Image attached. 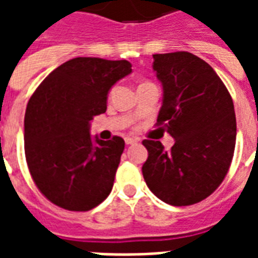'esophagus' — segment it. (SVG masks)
<instances>
[{
  "instance_id": "34e87169",
  "label": "esophagus",
  "mask_w": 258,
  "mask_h": 258,
  "mask_svg": "<svg viewBox=\"0 0 258 258\" xmlns=\"http://www.w3.org/2000/svg\"><path fill=\"white\" fill-rule=\"evenodd\" d=\"M124 141H125V145H135V143H137V142H138V139H135V138L127 137L124 139Z\"/></svg>"
}]
</instances>
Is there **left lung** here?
I'll return each instance as SVG.
<instances>
[{"instance_id":"1","label":"left lung","mask_w":258,"mask_h":258,"mask_svg":"<svg viewBox=\"0 0 258 258\" xmlns=\"http://www.w3.org/2000/svg\"><path fill=\"white\" fill-rule=\"evenodd\" d=\"M153 70L163 87L157 125L175 139L167 151L145 139L142 167L149 188L166 204L188 206L208 198L224 180L236 146V113L216 71L188 52L154 54Z\"/></svg>"}]
</instances>
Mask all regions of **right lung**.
<instances>
[{"label":"right lung","mask_w":258,"mask_h":258,"mask_svg":"<svg viewBox=\"0 0 258 258\" xmlns=\"http://www.w3.org/2000/svg\"><path fill=\"white\" fill-rule=\"evenodd\" d=\"M133 72L127 60L76 57L46 76L28 101L24 149L42 196L88 212L109 196L124 141H92L89 121L104 113L111 87Z\"/></svg>","instance_id":"1"}]
</instances>
